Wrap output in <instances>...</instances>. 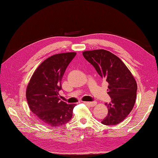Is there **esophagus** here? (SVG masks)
<instances>
[{"mask_svg": "<svg viewBox=\"0 0 158 158\" xmlns=\"http://www.w3.org/2000/svg\"><path fill=\"white\" fill-rule=\"evenodd\" d=\"M85 104H86V105H88L90 106H94L96 105L97 102L96 101H93V102H83Z\"/></svg>", "mask_w": 158, "mask_h": 158, "instance_id": "esophagus-1", "label": "esophagus"}]
</instances>
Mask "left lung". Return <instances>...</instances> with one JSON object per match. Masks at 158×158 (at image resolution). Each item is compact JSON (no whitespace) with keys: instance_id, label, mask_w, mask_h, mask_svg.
<instances>
[{"instance_id":"8db88e82","label":"left lung","mask_w":158,"mask_h":158,"mask_svg":"<svg viewBox=\"0 0 158 158\" xmlns=\"http://www.w3.org/2000/svg\"><path fill=\"white\" fill-rule=\"evenodd\" d=\"M83 56L109 83L107 94L111 101L106 103L108 113L101 123L117 125L126 118L135 105L137 91L135 79L122 60L106 50L85 51Z\"/></svg>"}]
</instances>
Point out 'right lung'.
<instances>
[{
    "label": "right lung",
    "instance_id": "add662e5",
    "mask_svg": "<svg viewBox=\"0 0 158 158\" xmlns=\"http://www.w3.org/2000/svg\"><path fill=\"white\" fill-rule=\"evenodd\" d=\"M75 52L53 55L44 60L33 74L26 89L29 108L41 123L58 127L71 119L75 104L60 100L62 79Z\"/></svg>",
    "mask_w": 158,
    "mask_h": 158
}]
</instances>
